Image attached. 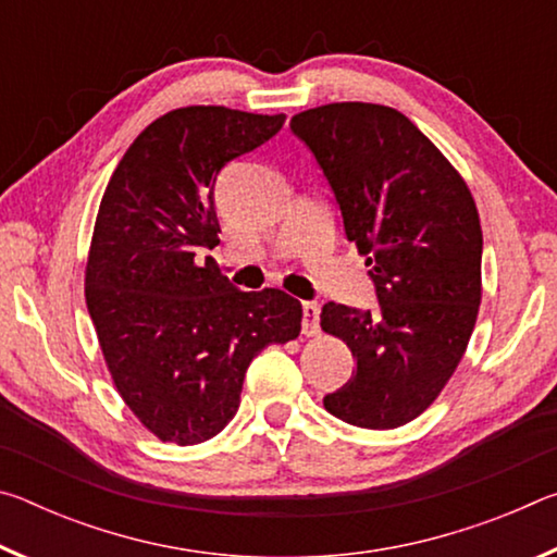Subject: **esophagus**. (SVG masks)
I'll list each match as a JSON object with an SVG mask.
<instances>
[{"label": "esophagus", "mask_w": 557, "mask_h": 557, "mask_svg": "<svg viewBox=\"0 0 557 557\" xmlns=\"http://www.w3.org/2000/svg\"><path fill=\"white\" fill-rule=\"evenodd\" d=\"M319 309L317 301H305L301 305V334L305 336H317L319 334Z\"/></svg>", "instance_id": "34e87169"}]
</instances>
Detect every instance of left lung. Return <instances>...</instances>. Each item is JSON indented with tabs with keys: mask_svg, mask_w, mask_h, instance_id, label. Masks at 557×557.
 <instances>
[{
	"mask_svg": "<svg viewBox=\"0 0 557 557\" xmlns=\"http://www.w3.org/2000/svg\"><path fill=\"white\" fill-rule=\"evenodd\" d=\"M292 132L334 188L346 238L371 268L379 307L329 301L326 334L356 371L324 408L348 425L393 430L425 412L457 371L482 301V223L449 159L403 115L375 102L297 112Z\"/></svg>",
	"mask_w": 557,
	"mask_h": 557,
	"instance_id": "left-lung-1",
	"label": "left lung"
}]
</instances>
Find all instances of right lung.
Instances as JSON below:
<instances>
[{"label":"right lung","instance_id":"obj_1","mask_svg":"<svg viewBox=\"0 0 557 557\" xmlns=\"http://www.w3.org/2000/svg\"><path fill=\"white\" fill-rule=\"evenodd\" d=\"M285 115L188 106L139 132L102 194L86 305L112 383L157 440L199 445L238 412L245 371L301 332L287 292H243L201 248L221 243L213 184Z\"/></svg>","mask_w":557,"mask_h":557}]
</instances>
